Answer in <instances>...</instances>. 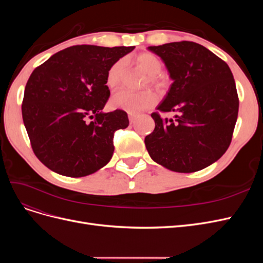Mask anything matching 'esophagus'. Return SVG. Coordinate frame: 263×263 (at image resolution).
Listing matches in <instances>:
<instances>
[{
    "mask_svg": "<svg viewBox=\"0 0 263 263\" xmlns=\"http://www.w3.org/2000/svg\"><path fill=\"white\" fill-rule=\"evenodd\" d=\"M128 118H129V123H130V124H134L135 121H136V115L129 114V115H128Z\"/></svg>",
    "mask_w": 263,
    "mask_h": 263,
    "instance_id": "obj_1",
    "label": "esophagus"
}]
</instances>
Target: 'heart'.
Masks as SVG:
<instances>
[{
    "label": "heart",
    "mask_w": 263,
    "mask_h": 263,
    "mask_svg": "<svg viewBox=\"0 0 263 263\" xmlns=\"http://www.w3.org/2000/svg\"><path fill=\"white\" fill-rule=\"evenodd\" d=\"M136 65L148 74L149 84L160 87L163 84V79L159 74L162 70V62L157 55L151 52H142L135 58ZM126 73L125 60L119 59L109 67L106 73V85L110 90H114L122 84ZM110 106L116 109H123L130 114L142 112L157 103V95L151 91L132 92L121 90L115 93L110 99Z\"/></svg>",
    "instance_id": "b5f03b06"
}]
</instances>
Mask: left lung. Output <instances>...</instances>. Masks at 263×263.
Masks as SVG:
<instances>
[{
    "label": "left lung",
    "mask_w": 263,
    "mask_h": 263,
    "mask_svg": "<svg viewBox=\"0 0 263 263\" xmlns=\"http://www.w3.org/2000/svg\"><path fill=\"white\" fill-rule=\"evenodd\" d=\"M168 69L173 83L160 112L151 114L156 127L145 138L153 160L174 172L191 173L211 165L226 153L237 122L239 100L227 63L193 42L148 47Z\"/></svg>",
    "instance_id": "obj_1"
}]
</instances>
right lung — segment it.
I'll list each match as a JSON object with an SVG mask.
<instances>
[{"instance_id": "right-lung-1", "label": "right lung", "mask_w": 263, "mask_h": 263, "mask_svg": "<svg viewBox=\"0 0 263 263\" xmlns=\"http://www.w3.org/2000/svg\"><path fill=\"white\" fill-rule=\"evenodd\" d=\"M134 48L72 46L33 71L22 115L34 154L47 168L81 178L108 163L114 133L126 128L129 121L122 109L102 112L110 94L106 73Z\"/></svg>"}]
</instances>
